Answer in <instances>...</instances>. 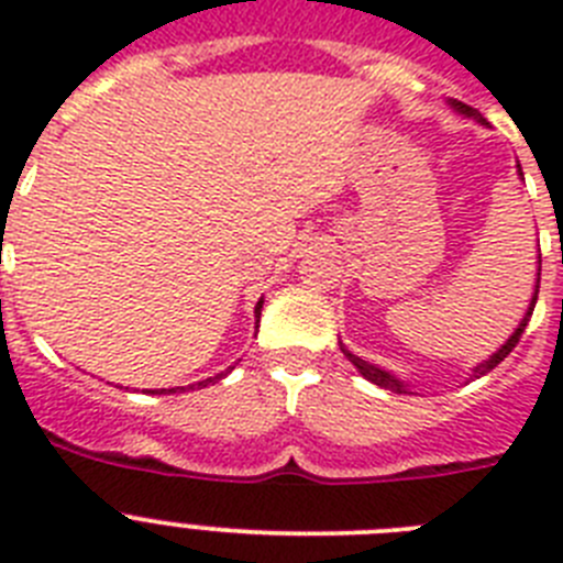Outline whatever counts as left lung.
Segmentation results:
<instances>
[{
    "instance_id": "8db88e82",
    "label": "left lung",
    "mask_w": 563,
    "mask_h": 563,
    "mask_svg": "<svg viewBox=\"0 0 563 563\" xmlns=\"http://www.w3.org/2000/svg\"><path fill=\"white\" fill-rule=\"evenodd\" d=\"M454 107H456V109H460V112H465V114H476V112H474V109H471V107H465V103H454ZM536 298H539V285H536V296H533V305H530V312H527V316H525V321H521V324H519V330H516V332H514V335L507 338V343H505V346H501V350H499V352H494V355L487 357V361H485V363H482V366H476V369H474V377H482V375H485V372H490V369H494V366H499V363H501V361H505V357H507V355H510V352H514V350H516V343H519L521 332H525V330H527V321H530V316H533ZM343 355H346V357H350V361H352V363H355V366H357V372H361V375H363V377H366V380L377 383V386H383V389H391V391H406V389H402V383H400V380H395V377H391V375H389V372H383V369H377V366H372V363L361 361V357H357V355H352V352H346V350H343Z\"/></svg>"
}]
</instances>
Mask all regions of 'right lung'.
<instances>
[{
  "label": "right lung",
  "mask_w": 563,
  "mask_h": 563,
  "mask_svg": "<svg viewBox=\"0 0 563 563\" xmlns=\"http://www.w3.org/2000/svg\"><path fill=\"white\" fill-rule=\"evenodd\" d=\"M258 316H262V301H258V305H256V318ZM213 380H220V375H217V377H208V380H200V383H197V389H200V386H208V383H213ZM191 389H194V386H191ZM163 391H166V389H161V395H163ZM168 391H174V389H168ZM183 391V389H180Z\"/></svg>",
  "instance_id": "add662e5"
}]
</instances>
